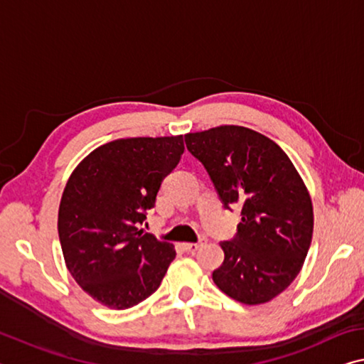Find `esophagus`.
Returning <instances> with one entry per match:
<instances>
[{
    "instance_id": "obj_1",
    "label": "esophagus",
    "mask_w": 364,
    "mask_h": 364,
    "mask_svg": "<svg viewBox=\"0 0 364 364\" xmlns=\"http://www.w3.org/2000/svg\"><path fill=\"white\" fill-rule=\"evenodd\" d=\"M205 243H207V238H200L198 243H183V247L186 252H194V251H198L200 246H204Z\"/></svg>"
}]
</instances>
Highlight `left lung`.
Masks as SVG:
<instances>
[{
  "label": "left lung",
  "mask_w": 364,
  "mask_h": 364,
  "mask_svg": "<svg viewBox=\"0 0 364 364\" xmlns=\"http://www.w3.org/2000/svg\"><path fill=\"white\" fill-rule=\"evenodd\" d=\"M184 142L225 209L241 205L238 233L220 243L225 259L213 282L240 303L270 301L296 279L313 240V203L301 176L274 141L243 126L189 132Z\"/></svg>",
  "instance_id": "1"
}]
</instances>
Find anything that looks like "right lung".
I'll return each instance as SVG.
<instances>
[{"instance_id":"obj_1","label":"right lung","mask_w":364,"mask_h":364,"mask_svg":"<svg viewBox=\"0 0 364 364\" xmlns=\"http://www.w3.org/2000/svg\"><path fill=\"white\" fill-rule=\"evenodd\" d=\"M183 152V136L117 139L69 176L58 235L68 270L95 301L128 309L160 287L175 247L137 227Z\"/></svg>"}]
</instances>
